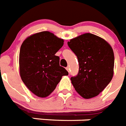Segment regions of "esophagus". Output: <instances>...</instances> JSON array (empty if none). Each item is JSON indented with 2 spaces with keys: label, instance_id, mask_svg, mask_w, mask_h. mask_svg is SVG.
I'll return each instance as SVG.
<instances>
[{
  "label": "esophagus",
  "instance_id": "1",
  "mask_svg": "<svg viewBox=\"0 0 126 126\" xmlns=\"http://www.w3.org/2000/svg\"><path fill=\"white\" fill-rule=\"evenodd\" d=\"M66 69H67V71H68V72H69V70H70L69 67H66Z\"/></svg>",
  "mask_w": 126,
  "mask_h": 126
}]
</instances>
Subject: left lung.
Segmentation results:
<instances>
[{"mask_svg":"<svg viewBox=\"0 0 126 126\" xmlns=\"http://www.w3.org/2000/svg\"><path fill=\"white\" fill-rule=\"evenodd\" d=\"M67 44L79 63L77 75L71 78L75 91L86 99L96 96L113 77L114 55L112 47L106 40L90 33L71 39Z\"/></svg>","mask_w":126,"mask_h":126,"instance_id":"1","label":"left lung"}]
</instances>
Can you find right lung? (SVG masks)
<instances>
[{
	"instance_id": "obj_1",
	"label": "right lung",
	"mask_w": 126,
	"mask_h": 126,
	"mask_svg": "<svg viewBox=\"0 0 126 126\" xmlns=\"http://www.w3.org/2000/svg\"><path fill=\"white\" fill-rule=\"evenodd\" d=\"M63 39L49 32H41L23 42L19 55L23 82L37 96L45 98L54 91L62 77L68 75L55 55L63 46Z\"/></svg>"
}]
</instances>
